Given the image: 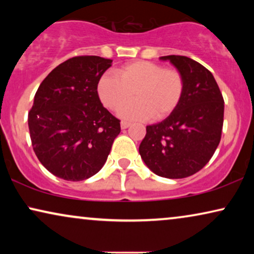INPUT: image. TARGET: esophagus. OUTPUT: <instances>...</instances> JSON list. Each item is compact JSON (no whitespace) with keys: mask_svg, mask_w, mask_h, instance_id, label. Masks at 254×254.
Masks as SVG:
<instances>
[{"mask_svg":"<svg viewBox=\"0 0 254 254\" xmlns=\"http://www.w3.org/2000/svg\"><path fill=\"white\" fill-rule=\"evenodd\" d=\"M130 124L127 123V121H123V123H121V129H126V128H128Z\"/></svg>","mask_w":254,"mask_h":254,"instance_id":"esophagus-1","label":"esophagus"}]
</instances>
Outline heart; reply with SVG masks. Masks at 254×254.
Returning <instances> with one entry per match:
<instances>
[{"label":"heart","instance_id":"obj_1","mask_svg":"<svg viewBox=\"0 0 254 254\" xmlns=\"http://www.w3.org/2000/svg\"><path fill=\"white\" fill-rule=\"evenodd\" d=\"M117 75L104 74L97 83V93L107 109L117 111L132 98L137 100L120 110L126 120H156L170 116L183 98L185 81L177 69L149 61L125 64Z\"/></svg>","mask_w":254,"mask_h":254}]
</instances>
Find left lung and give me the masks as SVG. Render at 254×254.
I'll list each match as a JSON object with an SVG mask.
<instances>
[{"label":"left lung","instance_id":"obj_1","mask_svg":"<svg viewBox=\"0 0 254 254\" xmlns=\"http://www.w3.org/2000/svg\"><path fill=\"white\" fill-rule=\"evenodd\" d=\"M182 72L185 90L179 105L161 123L147 126L138 152L155 175L186 178L209 162L221 141L224 100L211 72L182 55L161 57Z\"/></svg>","mask_w":254,"mask_h":254}]
</instances>
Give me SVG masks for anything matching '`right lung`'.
<instances>
[{"mask_svg":"<svg viewBox=\"0 0 254 254\" xmlns=\"http://www.w3.org/2000/svg\"><path fill=\"white\" fill-rule=\"evenodd\" d=\"M111 59L75 57L54 68L41 82L29 113L33 150L59 178L79 182L105 164L120 133L97 93V83Z\"/></svg>","mask_w":254,"mask_h":254,"instance_id":"obj_1","label":"right lung"}]
</instances>
